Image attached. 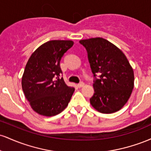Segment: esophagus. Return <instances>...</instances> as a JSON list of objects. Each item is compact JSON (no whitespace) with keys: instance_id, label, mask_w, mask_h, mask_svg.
I'll use <instances>...</instances> for the list:
<instances>
[{"instance_id":"esophagus-1","label":"esophagus","mask_w":151,"mask_h":151,"mask_svg":"<svg viewBox=\"0 0 151 151\" xmlns=\"http://www.w3.org/2000/svg\"><path fill=\"white\" fill-rule=\"evenodd\" d=\"M84 86V83L82 82V81H81V82H80V83H79V84H77V86L79 88L82 87V86Z\"/></svg>"}]
</instances>
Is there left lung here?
<instances>
[{
    "label": "left lung",
    "instance_id": "1",
    "mask_svg": "<svg viewBox=\"0 0 151 151\" xmlns=\"http://www.w3.org/2000/svg\"><path fill=\"white\" fill-rule=\"evenodd\" d=\"M86 47L94 81L92 106L102 114L116 112L126 104L134 87V73L124 53L115 45L101 37L79 41Z\"/></svg>",
    "mask_w": 151,
    "mask_h": 151
}]
</instances>
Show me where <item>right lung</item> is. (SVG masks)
Segmentation results:
<instances>
[{
	"instance_id": "1",
	"label": "right lung",
	"mask_w": 151,
	"mask_h": 151,
	"mask_svg": "<svg viewBox=\"0 0 151 151\" xmlns=\"http://www.w3.org/2000/svg\"><path fill=\"white\" fill-rule=\"evenodd\" d=\"M74 45L72 40L48 41L32 52L22 77L26 99L36 113L52 116L67 106L74 88L67 86L60 68L62 57Z\"/></svg>"
}]
</instances>
